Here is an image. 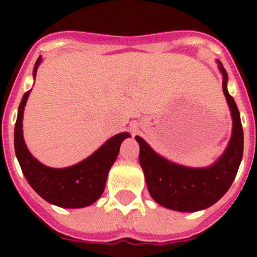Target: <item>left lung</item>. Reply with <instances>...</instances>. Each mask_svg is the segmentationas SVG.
<instances>
[{
  "label": "left lung",
  "instance_id": "left-lung-1",
  "mask_svg": "<svg viewBox=\"0 0 257 257\" xmlns=\"http://www.w3.org/2000/svg\"><path fill=\"white\" fill-rule=\"evenodd\" d=\"M222 76V91L231 115V136L225 151L207 167H189L175 163L157 153L140 136L139 161L152 198L169 210L196 212L206 210L221 198L239 169L243 156V130L239 110L228 92V73L216 60Z\"/></svg>",
  "mask_w": 257,
  "mask_h": 257
}]
</instances>
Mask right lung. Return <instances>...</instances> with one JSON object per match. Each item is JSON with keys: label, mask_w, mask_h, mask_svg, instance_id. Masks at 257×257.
I'll use <instances>...</instances> for the list:
<instances>
[{"label": "right lung", "mask_w": 257, "mask_h": 257, "mask_svg": "<svg viewBox=\"0 0 257 257\" xmlns=\"http://www.w3.org/2000/svg\"><path fill=\"white\" fill-rule=\"evenodd\" d=\"M42 63L37 59L33 68V78ZM31 90L24 94L18 109L17 123L14 130L15 154L33 190L46 202L61 208H82L92 205L100 198L105 188L109 170L119 153L122 142L130 138L128 133H119L109 138L91 156L68 167H49L41 163L29 152L23 136V115Z\"/></svg>", "instance_id": "1"}]
</instances>
